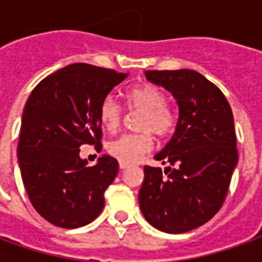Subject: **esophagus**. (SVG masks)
<instances>
[{
    "label": "esophagus",
    "instance_id": "obj_1",
    "mask_svg": "<svg viewBox=\"0 0 262 262\" xmlns=\"http://www.w3.org/2000/svg\"><path fill=\"white\" fill-rule=\"evenodd\" d=\"M119 168H120V170H126V168H129V164H125V163H119Z\"/></svg>",
    "mask_w": 262,
    "mask_h": 262
}]
</instances>
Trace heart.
<instances>
[{
	"label": "heart",
	"instance_id": "b5f03b06",
	"mask_svg": "<svg viewBox=\"0 0 262 262\" xmlns=\"http://www.w3.org/2000/svg\"><path fill=\"white\" fill-rule=\"evenodd\" d=\"M129 108L140 112L137 135H123L108 143V153L125 164H135L153 146V137H167L176 129V115L165 105V94L157 86L144 84L126 94ZM99 122L106 132H115L120 126L122 112L112 97H106L99 105Z\"/></svg>",
	"mask_w": 262,
	"mask_h": 262
}]
</instances>
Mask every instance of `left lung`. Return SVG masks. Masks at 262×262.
Returning a JSON list of instances; mask_svg holds the SVG:
<instances>
[{"mask_svg":"<svg viewBox=\"0 0 262 262\" xmlns=\"http://www.w3.org/2000/svg\"><path fill=\"white\" fill-rule=\"evenodd\" d=\"M146 78L171 92L178 122L154 156L174 168L167 167L164 178L159 167H144L139 205L153 227L185 233L209 222L225 202L238 161L233 112L223 92L195 70L146 71Z\"/></svg>","mask_w":262,"mask_h":262,"instance_id":"1","label":"left lung"}]
</instances>
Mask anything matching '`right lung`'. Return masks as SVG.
Returning a JSON list of instances; mask_svg holds the SVG:
<instances>
[{
  "label": "right lung",
  "instance_id": "right-lung-1",
  "mask_svg": "<svg viewBox=\"0 0 262 262\" xmlns=\"http://www.w3.org/2000/svg\"><path fill=\"white\" fill-rule=\"evenodd\" d=\"M126 77L115 70L75 63L40 81L28 98L18 163L33 208L52 225L77 229L102 212L103 192L119 164L102 154L90 167L80 157V147L99 143V105Z\"/></svg>",
  "mask_w": 262,
  "mask_h": 262
}]
</instances>
